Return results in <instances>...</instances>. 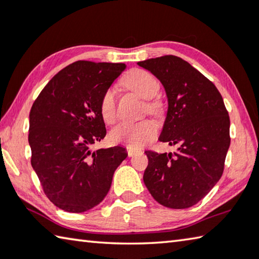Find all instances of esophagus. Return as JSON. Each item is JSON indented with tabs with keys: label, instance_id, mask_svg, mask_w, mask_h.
<instances>
[{
	"label": "esophagus",
	"instance_id": "obj_1",
	"mask_svg": "<svg viewBox=\"0 0 259 259\" xmlns=\"http://www.w3.org/2000/svg\"><path fill=\"white\" fill-rule=\"evenodd\" d=\"M138 152H139L138 149H134V148L127 147V155H128V157H133V156L137 155Z\"/></svg>",
	"mask_w": 259,
	"mask_h": 259
}]
</instances>
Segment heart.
Instances as JSON below:
<instances>
[{"label":"heart","instance_id":"1","mask_svg":"<svg viewBox=\"0 0 259 259\" xmlns=\"http://www.w3.org/2000/svg\"><path fill=\"white\" fill-rule=\"evenodd\" d=\"M122 85L127 90L147 100L146 109L149 113L158 115L161 111V104L153 100L160 90V83L155 76L147 70L132 69L122 78ZM100 112L106 122H112L116 118V91L109 88L100 100ZM155 122L144 119L135 122L122 121L111 130L109 138L113 143L126 144L131 148H141L156 137Z\"/></svg>","mask_w":259,"mask_h":259}]
</instances>
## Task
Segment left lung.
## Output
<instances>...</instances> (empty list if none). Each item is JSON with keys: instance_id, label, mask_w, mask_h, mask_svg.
<instances>
[{"instance_id": "left-lung-1", "label": "left lung", "mask_w": 259, "mask_h": 259, "mask_svg": "<svg viewBox=\"0 0 259 259\" xmlns=\"http://www.w3.org/2000/svg\"><path fill=\"white\" fill-rule=\"evenodd\" d=\"M164 86L168 101L159 141L174 153L146 151L143 181L160 205H196L219 182L230 147V117L219 90L189 62L164 56L138 62Z\"/></svg>"}]
</instances>
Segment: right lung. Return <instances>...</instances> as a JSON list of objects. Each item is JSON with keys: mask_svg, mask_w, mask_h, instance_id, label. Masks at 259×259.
Masks as SVG:
<instances>
[{"mask_svg": "<svg viewBox=\"0 0 259 259\" xmlns=\"http://www.w3.org/2000/svg\"><path fill=\"white\" fill-rule=\"evenodd\" d=\"M124 63L76 61L45 85L29 113L31 166L58 208L83 212L99 205L127 152L91 150L106 137L100 100L125 70Z\"/></svg>", "mask_w": 259, "mask_h": 259, "instance_id": "obj_1", "label": "right lung"}]
</instances>
